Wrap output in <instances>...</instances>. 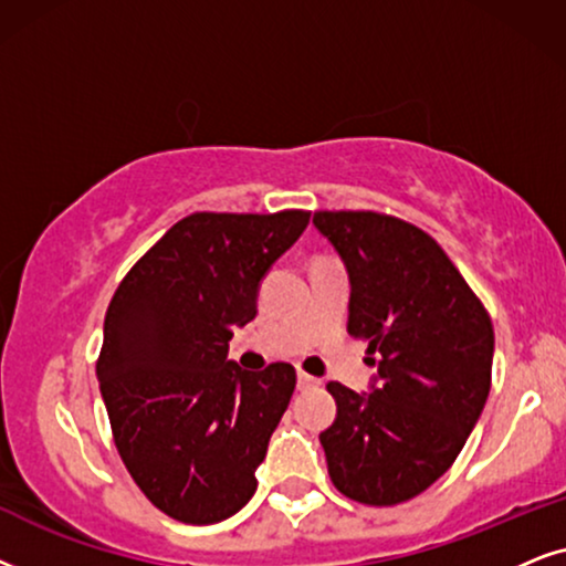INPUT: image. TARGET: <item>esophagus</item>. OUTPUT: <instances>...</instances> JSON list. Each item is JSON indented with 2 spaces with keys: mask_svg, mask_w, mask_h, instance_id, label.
Wrapping results in <instances>:
<instances>
[{
  "mask_svg": "<svg viewBox=\"0 0 566 566\" xmlns=\"http://www.w3.org/2000/svg\"><path fill=\"white\" fill-rule=\"evenodd\" d=\"M315 386H318V378H313V375L297 370V388L300 390H307V388H315Z\"/></svg>",
  "mask_w": 566,
  "mask_h": 566,
  "instance_id": "1",
  "label": "esophagus"
}]
</instances>
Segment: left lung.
Returning a JSON list of instances; mask_svg holds the SVG:
<instances>
[{
    "label": "left lung",
    "mask_w": 566,
    "mask_h": 566,
    "mask_svg": "<svg viewBox=\"0 0 566 566\" xmlns=\"http://www.w3.org/2000/svg\"><path fill=\"white\" fill-rule=\"evenodd\" d=\"M349 271V334L378 367L370 394L328 382V476L349 500L394 507L455 463L492 388L494 328L455 263L417 224L370 209L313 214Z\"/></svg>",
    "instance_id": "8db88e82"
}]
</instances>
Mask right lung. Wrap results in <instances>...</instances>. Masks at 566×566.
<instances>
[{
  "mask_svg": "<svg viewBox=\"0 0 566 566\" xmlns=\"http://www.w3.org/2000/svg\"><path fill=\"white\" fill-rule=\"evenodd\" d=\"M311 222L193 212L120 279L105 313L97 380L126 471L172 520L212 525L255 492V469L295 394V367L228 361L232 331L259 313V282Z\"/></svg>",
  "mask_w": 566,
  "mask_h": 566,
  "instance_id": "add662e5",
  "label": "right lung"
}]
</instances>
